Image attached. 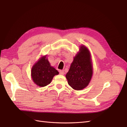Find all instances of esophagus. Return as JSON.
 I'll return each instance as SVG.
<instances>
[{
  "instance_id": "obj_1",
  "label": "esophagus",
  "mask_w": 127,
  "mask_h": 127,
  "mask_svg": "<svg viewBox=\"0 0 127 127\" xmlns=\"http://www.w3.org/2000/svg\"><path fill=\"white\" fill-rule=\"evenodd\" d=\"M59 74L60 75H64V70H59Z\"/></svg>"
}]
</instances>
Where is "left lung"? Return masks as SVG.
Here are the masks:
<instances>
[{"mask_svg": "<svg viewBox=\"0 0 127 127\" xmlns=\"http://www.w3.org/2000/svg\"><path fill=\"white\" fill-rule=\"evenodd\" d=\"M93 73L90 51L85 45H81L66 75L69 85L75 90H83L90 83Z\"/></svg>", "mask_w": 127, "mask_h": 127, "instance_id": "obj_1", "label": "left lung"}]
</instances>
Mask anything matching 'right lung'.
<instances>
[{
  "label": "right lung",
  "mask_w": 127,
  "mask_h": 127,
  "mask_svg": "<svg viewBox=\"0 0 127 127\" xmlns=\"http://www.w3.org/2000/svg\"><path fill=\"white\" fill-rule=\"evenodd\" d=\"M47 55L42 56L34 64L31 69V78L33 82L39 87H44L50 84L55 75L59 72L51 66Z\"/></svg>",
  "instance_id": "right-lung-1"
}]
</instances>
